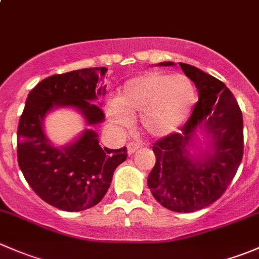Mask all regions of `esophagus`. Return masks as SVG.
<instances>
[{"label": "esophagus", "mask_w": 259, "mask_h": 259, "mask_svg": "<svg viewBox=\"0 0 259 259\" xmlns=\"http://www.w3.org/2000/svg\"><path fill=\"white\" fill-rule=\"evenodd\" d=\"M126 148H127V153H129L130 155H132V154H134L135 151H137L138 149H139V145L135 144V143H129Z\"/></svg>", "instance_id": "34e87169"}]
</instances>
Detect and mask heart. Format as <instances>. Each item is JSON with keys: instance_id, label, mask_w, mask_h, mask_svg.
Returning <instances> with one entry per match:
<instances>
[{"instance_id": "1", "label": "heart", "mask_w": 259, "mask_h": 259, "mask_svg": "<svg viewBox=\"0 0 259 259\" xmlns=\"http://www.w3.org/2000/svg\"><path fill=\"white\" fill-rule=\"evenodd\" d=\"M197 103V88L185 75L149 71L125 82L116 104L108 108L114 125L129 126L140 115L143 130L153 137H165L189 117Z\"/></svg>"}]
</instances>
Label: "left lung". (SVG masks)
I'll use <instances>...</instances> for the list:
<instances>
[{"label": "left lung", "mask_w": 259, "mask_h": 259, "mask_svg": "<svg viewBox=\"0 0 259 259\" xmlns=\"http://www.w3.org/2000/svg\"><path fill=\"white\" fill-rule=\"evenodd\" d=\"M170 66L173 62H160ZM195 83L199 100L179 133L161 138L153 146L155 165L148 177L153 197L168 209L190 213L222 197L236 176L243 156L242 111L232 91L211 75L179 62ZM204 127L213 139V153L193 161L187 145L197 128Z\"/></svg>", "instance_id": "1"}]
</instances>
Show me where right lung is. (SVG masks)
Wrapping results in <instances>:
<instances>
[{"instance_id": "right-lung-1", "label": "right lung", "mask_w": 259, "mask_h": 259, "mask_svg": "<svg viewBox=\"0 0 259 259\" xmlns=\"http://www.w3.org/2000/svg\"><path fill=\"white\" fill-rule=\"evenodd\" d=\"M106 67L75 70L38 82L28 94L17 127V160L33 192L52 207L80 211L98 204L110 187L114 170L127 156L126 148H101L98 134L85 130L65 148L50 145L42 120L54 106L77 108L90 125L105 119L93 103L105 91L98 83Z\"/></svg>"}]
</instances>
